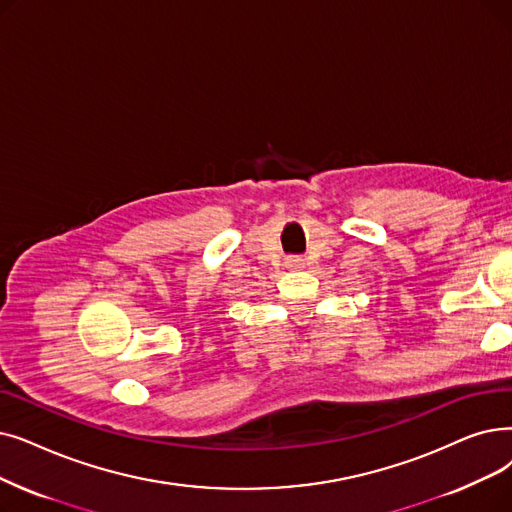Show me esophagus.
<instances>
[{
	"label": "esophagus",
	"instance_id": "esophagus-1",
	"mask_svg": "<svg viewBox=\"0 0 512 512\" xmlns=\"http://www.w3.org/2000/svg\"><path fill=\"white\" fill-rule=\"evenodd\" d=\"M288 268H293V270H297V268H303V259H301V257H293V259H288Z\"/></svg>",
	"mask_w": 512,
	"mask_h": 512
}]
</instances>
